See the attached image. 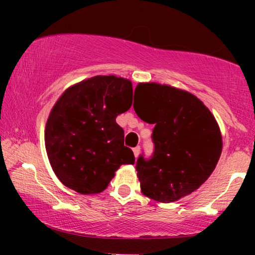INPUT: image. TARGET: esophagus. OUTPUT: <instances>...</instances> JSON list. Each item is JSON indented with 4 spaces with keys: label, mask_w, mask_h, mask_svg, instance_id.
Returning a JSON list of instances; mask_svg holds the SVG:
<instances>
[{
    "label": "esophagus",
    "mask_w": 255,
    "mask_h": 255,
    "mask_svg": "<svg viewBox=\"0 0 255 255\" xmlns=\"http://www.w3.org/2000/svg\"><path fill=\"white\" fill-rule=\"evenodd\" d=\"M133 152H134V156H135V158L139 156L140 153V146H136V147L133 148Z\"/></svg>",
    "instance_id": "34e87169"
}]
</instances>
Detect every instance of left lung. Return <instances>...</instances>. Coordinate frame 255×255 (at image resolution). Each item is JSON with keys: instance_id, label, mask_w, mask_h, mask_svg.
I'll return each mask as SVG.
<instances>
[{"instance_id": "obj_1", "label": "left lung", "mask_w": 255, "mask_h": 255, "mask_svg": "<svg viewBox=\"0 0 255 255\" xmlns=\"http://www.w3.org/2000/svg\"><path fill=\"white\" fill-rule=\"evenodd\" d=\"M134 104L136 115L154 125L153 153L140 154L135 165L142 193L159 203L191 194L210 177L222 153L211 111L192 93L156 83L137 85Z\"/></svg>"}]
</instances>
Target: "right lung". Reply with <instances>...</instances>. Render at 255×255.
Listing matches in <instances>:
<instances>
[{
	"mask_svg": "<svg viewBox=\"0 0 255 255\" xmlns=\"http://www.w3.org/2000/svg\"><path fill=\"white\" fill-rule=\"evenodd\" d=\"M129 80L93 77L64 91L45 126V148L58 180L80 194L108 187L122 164H134L116 118L131 107Z\"/></svg>",
	"mask_w": 255,
	"mask_h": 255,
	"instance_id": "1",
	"label": "right lung"
}]
</instances>
